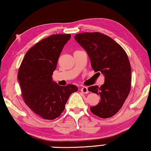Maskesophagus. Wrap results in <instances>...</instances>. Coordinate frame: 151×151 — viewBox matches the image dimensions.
Masks as SVG:
<instances>
[{
	"instance_id": "obj_1",
	"label": "esophagus",
	"mask_w": 151,
	"mask_h": 151,
	"mask_svg": "<svg viewBox=\"0 0 151 151\" xmlns=\"http://www.w3.org/2000/svg\"><path fill=\"white\" fill-rule=\"evenodd\" d=\"M81 90L82 92L84 93V94H88V93L89 92L88 90V88L86 86H83V88H82Z\"/></svg>"
}]
</instances>
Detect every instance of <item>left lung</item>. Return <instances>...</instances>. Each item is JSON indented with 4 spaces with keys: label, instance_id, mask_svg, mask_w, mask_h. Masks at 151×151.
I'll use <instances>...</instances> for the list:
<instances>
[{
    "label": "left lung",
    "instance_id": "obj_1",
    "mask_svg": "<svg viewBox=\"0 0 151 151\" xmlns=\"http://www.w3.org/2000/svg\"><path fill=\"white\" fill-rule=\"evenodd\" d=\"M75 39L86 51L94 70L100 72L105 78L100 87L88 88L89 91L100 96V102L90 107V111L102 118L114 116L131 89V66L127 54L113 39L99 32L78 34Z\"/></svg>",
    "mask_w": 151,
    "mask_h": 151
}]
</instances>
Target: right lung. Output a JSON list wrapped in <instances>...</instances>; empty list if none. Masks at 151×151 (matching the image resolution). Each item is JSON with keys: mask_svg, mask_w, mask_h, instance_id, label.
<instances>
[{"mask_svg": "<svg viewBox=\"0 0 151 151\" xmlns=\"http://www.w3.org/2000/svg\"><path fill=\"white\" fill-rule=\"evenodd\" d=\"M70 39V34L44 38L27 51L19 68L18 79L24 102L43 119L60 116L70 94L78 90L75 85L61 86L52 78L60 54Z\"/></svg>", "mask_w": 151, "mask_h": 151, "instance_id": "add662e5", "label": "right lung"}]
</instances>
